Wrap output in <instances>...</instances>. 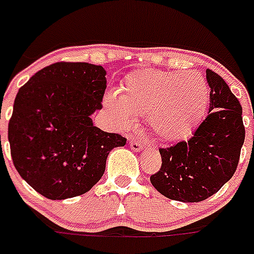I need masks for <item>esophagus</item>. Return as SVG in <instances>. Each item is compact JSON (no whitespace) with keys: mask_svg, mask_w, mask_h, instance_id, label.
Masks as SVG:
<instances>
[{"mask_svg":"<svg viewBox=\"0 0 254 254\" xmlns=\"http://www.w3.org/2000/svg\"><path fill=\"white\" fill-rule=\"evenodd\" d=\"M129 148L135 152H140L141 149H143L141 144H140L139 141H136V140H131V141H129Z\"/></svg>","mask_w":254,"mask_h":254,"instance_id":"esophagus-1","label":"esophagus"}]
</instances>
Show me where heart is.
<instances>
[{
  "label": "heart",
  "mask_w": 254,
  "mask_h": 254,
  "mask_svg": "<svg viewBox=\"0 0 254 254\" xmlns=\"http://www.w3.org/2000/svg\"><path fill=\"white\" fill-rule=\"evenodd\" d=\"M210 89L196 70L144 69L129 73L119 92L106 95V106L121 126L148 114L156 136L165 141L188 137L207 107Z\"/></svg>",
  "instance_id": "1"
}]
</instances>
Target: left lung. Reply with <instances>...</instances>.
<instances>
[{"instance_id": "1", "label": "left lung", "mask_w": 254, "mask_h": 254, "mask_svg": "<svg viewBox=\"0 0 254 254\" xmlns=\"http://www.w3.org/2000/svg\"><path fill=\"white\" fill-rule=\"evenodd\" d=\"M210 109L194 136L160 148L161 168L151 184L162 195L180 202H200L220 190L236 172L245 139L243 109L218 73L206 70Z\"/></svg>"}]
</instances>
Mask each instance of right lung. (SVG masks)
<instances>
[{
  "label": "right lung",
  "mask_w": 254,
  "mask_h": 254,
  "mask_svg": "<svg viewBox=\"0 0 254 254\" xmlns=\"http://www.w3.org/2000/svg\"><path fill=\"white\" fill-rule=\"evenodd\" d=\"M105 90L103 66L66 62L40 69L19 89L7 128L11 159L48 199L88 192L105 173L111 149L126 145V137L93 125Z\"/></svg>",
  "instance_id": "right-lung-1"
}]
</instances>
